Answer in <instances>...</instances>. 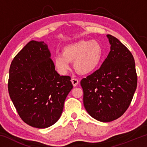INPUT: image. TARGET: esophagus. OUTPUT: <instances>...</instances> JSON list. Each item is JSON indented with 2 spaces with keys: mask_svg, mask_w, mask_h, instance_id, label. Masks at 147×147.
<instances>
[{
  "mask_svg": "<svg viewBox=\"0 0 147 147\" xmlns=\"http://www.w3.org/2000/svg\"><path fill=\"white\" fill-rule=\"evenodd\" d=\"M71 82H72V84H73V85L74 87H76L77 85H78V79L73 78L71 79Z\"/></svg>",
  "mask_w": 147,
  "mask_h": 147,
  "instance_id": "esophagus-1",
  "label": "esophagus"
}]
</instances>
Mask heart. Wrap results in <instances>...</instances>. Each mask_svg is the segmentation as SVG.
Listing matches in <instances>:
<instances>
[{"label": "heart", "mask_w": 147, "mask_h": 147, "mask_svg": "<svg viewBox=\"0 0 147 147\" xmlns=\"http://www.w3.org/2000/svg\"><path fill=\"white\" fill-rule=\"evenodd\" d=\"M103 56V48L100 42L80 40L63 47L62 54L54 58L56 67L64 74L70 69V62L74 61V68L80 74L93 73L98 67Z\"/></svg>", "instance_id": "b5f03b06"}]
</instances>
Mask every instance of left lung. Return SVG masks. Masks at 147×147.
Listing matches in <instances>:
<instances>
[{
	"label": "left lung",
	"instance_id": "obj_1",
	"mask_svg": "<svg viewBox=\"0 0 147 147\" xmlns=\"http://www.w3.org/2000/svg\"><path fill=\"white\" fill-rule=\"evenodd\" d=\"M110 51L99 69L80 82L84 105L96 120L108 123L126 111L137 88L134 58L130 51L111 35H107Z\"/></svg>",
	"mask_w": 147,
	"mask_h": 147
}]
</instances>
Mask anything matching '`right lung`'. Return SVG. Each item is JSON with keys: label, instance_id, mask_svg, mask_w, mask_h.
Returning a JSON list of instances; mask_svg holds the SVG:
<instances>
[{"label": "right lung", "instance_id": "1", "mask_svg": "<svg viewBox=\"0 0 147 147\" xmlns=\"http://www.w3.org/2000/svg\"><path fill=\"white\" fill-rule=\"evenodd\" d=\"M48 46L31 41L17 54L9 71L8 92L24 123L37 128L53 125L61 117L73 86L55 70Z\"/></svg>", "mask_w": 147, "mask_h": 147}]
</instances>
